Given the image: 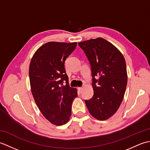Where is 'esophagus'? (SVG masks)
<instances>
[{"instance_id":"1","label":"esophagus","mask_w":150,"mask_h":150,"mask_svg":"<svg viewBox=\"0 0 150 150\" xmlns=\"http://www.w3.org/2000/svg\"><path fill=\"white\" fill-rule=\"evenodd\" d=\"M78 90H79V91L80 92V93H81L82 91V87H80V88H78Z\"/></svg>"}]
</instances>
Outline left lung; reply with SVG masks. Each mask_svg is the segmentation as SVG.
<instances>
[{
    "instance_id": "left-lung-1",
    "label": "left lung",
    "mask_w": 150,
    "mask_h": 150,
    "mask_svg": "<svg viewBox=\"0 0 150 150\" xmlns=\"http://www.w3.org/2000/svg\"><path fill=\"white\" fill-rule=\"evenodd\" d=\"M90 62L93 95L85 103L98 120L109 119L116 113L125 93L128 76L122 54L103 38L78 43Z\"/></svg>"
}]
</instances>
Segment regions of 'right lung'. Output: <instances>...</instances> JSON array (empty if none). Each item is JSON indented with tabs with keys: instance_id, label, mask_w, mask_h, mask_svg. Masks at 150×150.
<instances>
[{
	"instance_id": "1",
	"label": "right lung",
	"mask_w": 150,
	"mask_h": 150,
	"mask_svg": "<svg viewBox=\"0 0 150 150\" xmlns=\"http://www.w3.org/2000/svg\"><path fill=\"white\" fill-rule=\"evenodd\" d=\"M77 44L47 42L36 51L30 64L29 77L34 100L46 119L57 126L68 122L73 100L77 97V90L69 86L64 68L66 59L75 50Z\"/></svg>"
}]
</instances>
